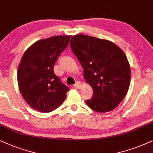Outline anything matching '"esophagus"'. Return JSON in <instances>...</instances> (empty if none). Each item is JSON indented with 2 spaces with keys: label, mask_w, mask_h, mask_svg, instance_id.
Masks as SVG:
<instances>
[{
  "label": "esophagus",
  "mask_w": 153,
  "mask_h": 153,
  "mask_svg": "<svg viewBox=\"0 0 153 153\" xmlns=\"http://www.w3.org/2000/svg\"><path fill=\"white\" fill-rule=\"evenodd\" d=\"M73 87H74L75 88H76V89H80V87H81V82H77L74 85H73Z\"/></svg>",
  "instance_id": "1"
}]
</instances>
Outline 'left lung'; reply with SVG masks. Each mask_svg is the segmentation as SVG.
<instances>
[{"label": "left lung", "instance_id": "8db88e82", "mask_svg": "<svg viewBox=\"0 0 153 153\" xmlns=\"http://www.w3.org/2000/svg\"><path fill=\"white\" fill-rule=\"evenodd\" d=\"M71 48L93 89L92 98L85 101L87 105L99 113L113 111L129 87L131 70L125 53L113 42L83 34L73 36Z\"/></svg>", "mask_w": 153, "mask_h": 153}]
</instances>
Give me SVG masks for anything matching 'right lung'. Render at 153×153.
<instances>
[{
    "label": "right lung",
    "mask_w": 153,
    "mask_h": 153,
    "mask_svg": "<svg viewBox=\"0 0 153 153\" xmlns=\"http://www.w3.org/2000/svg\"><path fill=\"white\" fill-rule=\"evenodd\" d=\"M71 36H57L40 40L27 49L17 70L19 89L26 102L41 113L57 108L69 88L54 73L59 56L67 48Z\"/></svg>",
    "instance_id": "obj_1"
}]
</instances>
